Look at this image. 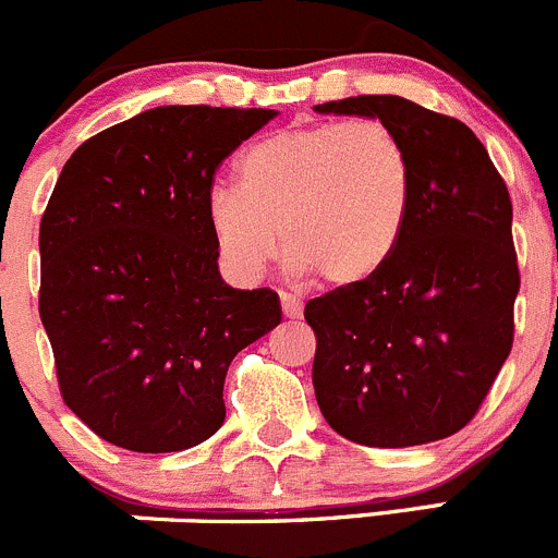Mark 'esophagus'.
<instances>
[{
	"instance_id": "1",
	"label": "esophagus",
	"mask_w": 558,
	"mask_h": 558,
	"mask_svg": "<svg viewBox=\"0 0 558 558\" xmlns=\"http://www.w3.org/2000/svg\"><path fill=\"white\" fill-rule=\"evenodd\" d=\"M279 301H281V312H284V317L290 319L301 317V301H298L292 292H279Z\"/></svg>"
}]
</instances>
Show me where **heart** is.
<instances>
[{
	"label": "heart",
	"instance_id": "obj_1",
	"mask_svg": "<svg viewBox=\"0 0 558 558\" xmlns=\"http://www.w3.org/2000/svg\"><path fill=\"white\" fill-rule=\"evenodd\" d=\"M412 197V157L388 124L325 121L252 143L235 165V184L206 195V225L235 277L255 279L279 239L292 271L352 290L396 255Z\"/></svg>",
	"mask_w": 558,
	"mask_h": 558
}]
</instances>
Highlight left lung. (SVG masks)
<instances>
[{"mask_svg": "<svg viewBox=\"0 0 558 558\" xmlns=\"http://www.w3.org/2000/svg\"><path fill=\"white\" fill-rule=\"evenodd\" d=\"M314 110L379 119L404 141L415 173L410 222L388 266L306 303L319 412L366 448L437 442L472 421L510 355L521 287L510 192L453 116L396 94Z\"/></svg>", "mask_w": 558, "mask_h": 558, "instance_id": "left-lung-1", "label": "left lung"}]
</instances>
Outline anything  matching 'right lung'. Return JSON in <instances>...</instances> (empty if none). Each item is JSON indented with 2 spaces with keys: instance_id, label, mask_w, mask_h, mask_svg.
Segmentation results:
<instances>
[{
  "instance_id": "right-lung-1",
  "label": "right lung",
  "mask_w": 558,
  "mask_h": 558,
  "mask_svg": "<svg viewBox=\"0 0 558 558\" xmlns=\"http://www.w3.org/2000/svg\"><path fill=\"white\" fill-rule=\"evenodd\" d=\"M277 116L162 105L81 143L40 222V319L62 399L105 442L195 448L225 423V374L281 323L268 287L219 274L214 173Z\"/></svg>"
}]
</instances>
